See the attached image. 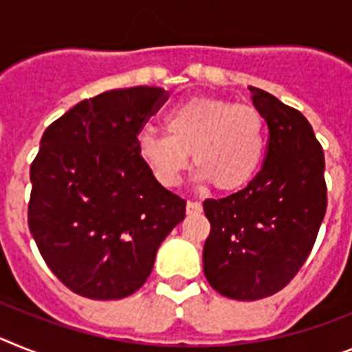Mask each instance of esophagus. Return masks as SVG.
I'll use <instances>...</instances> for the list:
<instances>
[{
	"mask_svg": "<svg viewBox=\"0 0 352 352\" xmlns=\"http://www.w3.org/2000/svg\"><path fill=\"white\" fill-rule=\"evenodd\" d=\"M186 210H188V214H200L204 210V207H201L200 201H188L186 204Z\"/></svg>",
	"mask_w": 352,
	"mask_h": 352,
	"instance_id": "esophagus-1",
	"label": "esophagus"
}]
</instances>
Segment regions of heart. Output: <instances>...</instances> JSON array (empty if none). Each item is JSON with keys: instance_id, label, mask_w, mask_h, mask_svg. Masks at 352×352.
<instances>
[{"instance_id": "heart-1", "label": "heart", "mask_w": 352, "mask_h": 352, "mask_svg": "<svg viewBox=\"0 0 352 352\" xmlns=\"http://www.w3.org/2000/svg\"><path fill=\"white\" fill-rule=\"evenodd\" d=\"M166 134L140 131L136 151L164 188H175L193 155L195 179L225 193L255 177L265 151V124L252 104L221 97H193L164 115Z\"/></svg>"}]
</instances>
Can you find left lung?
<instances>
[{
    "mask_svg": "<svg viewBox=\"0 0 352 352\" xmlns=\"http://www.w3.org/2000/svg\"><path fill=\"white\" fill-rule=\"evenodd\" d=\"M250 91L269 129L262 170L237 193L204 201L210 223L204 273L216 292L237 301L276 294L296 276L328 206L324 152L310 122L267 91Z\"/></svg>",
    "mask_w": 352,
    "mask_h": 352,
    "instance_id": "obj_1",
    "label": "left lung"
}]
</instances>
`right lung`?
Returning a JSON list of instances; mask_svg holds the SVG:
<instances>
[{
  "mask_svg": "<svg viewBox=\"0 0 352 352\" xmlns=\"http://www.w3.org/2000/svg\"><path fill=\"white\" fill-rule=\"evenodd\" d=\"M166 99L157 87L104 91L42 134L30 168V232L76 294L109 301L136 292L184 219L186 200L159 184L136 151V136Z\"/></svg>",
  "mask_w": 352,
  "mask_h": 352,
  "instance_id": "1",
  "label": "right lung"
}]
</instances>
